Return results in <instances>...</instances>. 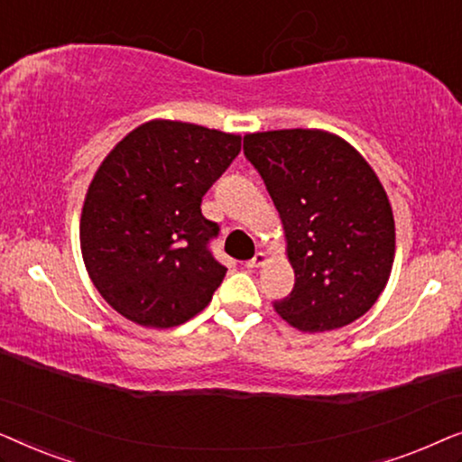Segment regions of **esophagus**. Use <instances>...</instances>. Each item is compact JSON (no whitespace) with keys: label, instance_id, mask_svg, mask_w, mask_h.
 Returning <instances> with one entry per match:
<instances>
[{"label":"esophagus","instance_id":"esophagus-1","mask_svg":"<svg viewBox=\"0 0 462 462\" xmlns=\"http://www.w3.org/2000/svg\"><path fill=\"white\" fill-rule=\"evenodd\" d=\"M264 263H267V254H264V252H256V254L252 256L248 263H245V267H248V269H258V267H263Z\"/></svg>","mask_w":462,"mask_h":462}]
</instances>
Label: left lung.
Segmentation results:
<instances>
[{
    "label": "left lung",
    "instance_id": "obj_1",
    "mask_svg": "<svg viewBox=\"0 0 462 462\" xmlns=\"http://www.w3.org/2000/svg\"><path fill=\"white\" fill-rule=\"evenodd\" d=\"M244 153L280 212L294 288L273 302L300 332L343 328L387 286L395 220L359 151L332 132L290 128L244 136Z\"/></svg>",
    "mask_w": 462,
    "mask_h": 462
}]
</instances>
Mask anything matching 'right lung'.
I'll use <instances>...</instances> for the list:
<instances>
[{"label":"right lung","instance_id":"1","mask_svg":"<svg viewBox=\"0 0 462 462\" xmlns=\"http://www.w3.org/2000/svg\"><path fill=\"white\" fill-rule=\"evenodd\" d=\"M242 149V136L151 119L100 163L79 218V245L100 296L144 328L204 311L226 269L208 250L218 226L201 198Z\"/></svg>","mask_w":462,"mask_h":462}]
</instances>
